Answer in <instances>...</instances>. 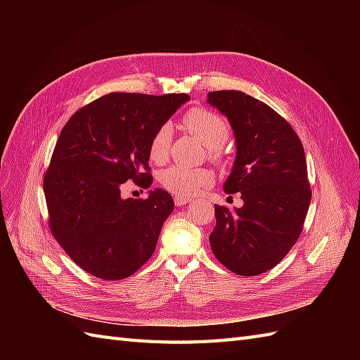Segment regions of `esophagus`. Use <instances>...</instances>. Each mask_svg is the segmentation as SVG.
<instances>
[{
    "label": "esophagus",
    "instance_id": "esophagus-1",
    "mask_svg": "<svg viewBox=\"0 0 360 360\" xmlns=\"http://www.w3.org/2000/svg\"><path fill=\"white\" fill-rule=\"evenodd\" d=\"M191 201H192L191 198H188V197H180V195H176V197H174V202H176L177 207L186 205V204H189Z\"/></svg>",
    "mask_w": 360,
    "mask_h": 360
}]
</instances>
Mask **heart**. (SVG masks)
Masks as SVG:
<instances>
[{"label": "heart", "mask_w": 360, "mask_h": 360, "mask_svg": "<svg viewBox=\"0 0 360 360\" xmlns=\"http://www.w3.org/2000/svg\"><path fill=\"white\" fill-rule=\"evenodd\" d=\"M183 124L192 135L210 148L212 156H217V148L225 144L230 136V127L217 114L202 110H192L184 114ZM172 129L171 124H162L150 141V159L156 163H163L168 159L171 147ZM160 184L167 191L180 197H193L205 188L212 186L213 174L207 168H189L183 165H172L162 171Z\"/></svg>", "instance_id": "obj_1"}]
</instances>
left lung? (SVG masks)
<instances>
[{
    "instance_id": "8db88e82",
    "label": "left lung",
    "mask_w": 360,
    "mask_h": 360,
    "mask_svg": "<svg viewBox=\"0 0 360 360\" xmlns=\"http://www.w3.org/2000/svg\"><path fill=\"white\" fill-rule=\"evenodd\" d=\"M207 97L236 138L224 191L243 200L240 209L214 205L210 246L226 269L255 276L275 267L302 233L311 202L304 150L292 127L264 102L236 90Z\"/></svg>"
}]
</instances>
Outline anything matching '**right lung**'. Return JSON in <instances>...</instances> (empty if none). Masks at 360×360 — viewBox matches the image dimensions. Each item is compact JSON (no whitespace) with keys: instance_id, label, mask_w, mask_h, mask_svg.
<instances>
[{"instance_id":"add662e5","label":"right lung","mask_w":360,"mask_h":360,"mask_svg":"<svg viewBox=\"0 0 360 360\" xmlns=\"http://www.w3.org/2000/svg\"><path fill=\"white\" fill-rule=\"evenodd\" d=\"M188 101L184 93H110L63 127L43 180L49 225L90 275L124 279L153 255L172 197L156 188L146 200H124L120 188L127 180L150 188V141Z\"/></svg>"}]
</instances>
